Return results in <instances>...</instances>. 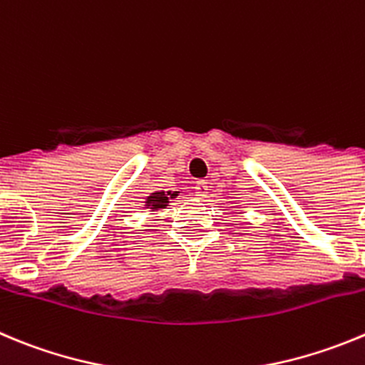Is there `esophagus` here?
Here are the masks:
<instances>
[{
	"label": "esophagus",
	"instance_id": "1",
	"mask_svg": "<svg viewBox=\"0 0 365 365\" xmlns=\"http://www.w3.org/2000/svg\"><path fill=\"white\" fill-rule=\"evenodd\" d=\"M208 182H205V180H199V182H197V195L199 197H206L208 195Z\"/></svg>",
	"mask_w": 365,
	"mask_h": 365
}]
</instances>
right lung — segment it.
Returning a JSON list of instances; mask_svg holds the SVG:
<instances>
[{
  "mask_svg": "<svg viewBox=\"0 0 365 365\" xmlns=\"http://www.w3.org/2000/svg\"><path fill=\"white\" fill-rule=\"evenodd\" d=\"M179 193L180 192H165V190L150 193V195L145 199L143 208H146L148 212H159V210H165L166 206L170 205V199H175Z\"/></svg>",
  "mask_w": 365,
  "mask_h": 365,
  "instance_id": "add662e5",
  "label": "right lung"
}]
</instances>
